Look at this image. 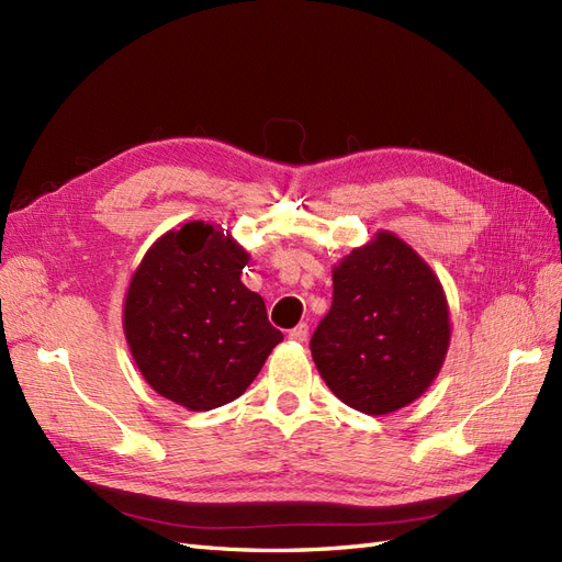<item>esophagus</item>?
Returning a JSON list of instances; mask_svg holds the SVG:
<instances>
[{"mask_svg":"<svg viewBox=\"0 0 562 562\" xmlns=\"http://www.w3.org/2000/svg\"><path fill=\"white\" fill-rule=\"evenodd\" d=\"M288 337L295 339V342H307L310 326H307V323H300V326H295L291 333H288Z\"/></svg>","mask_w":562,"mask_h":562,"instance_id":"34e87169","label":"esophagus"}]
</instances>
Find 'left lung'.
<instances>
[{"label":"left lung","instance_id":"obj_1","mask_svg":"<svg viewBox=\"0 0 562 562\" xmlns=\"http://www.w3.org/2000/svg\"><path fill=\"white\" fill-rule=\"evenodd\" d=\"M450 345L438 277L391 232L333 269V304L312 335L323 382L353 411L389 415L436 380Z\"/></svg>","mask_w":562,"mask_h":562}]
</instances>
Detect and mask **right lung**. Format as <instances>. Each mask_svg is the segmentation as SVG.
Wrapping results in <instances>:
<instances>
[{
	"mask_svg": "<svg viewBox=\"0 0 562 562\" xmlns=\"http://www.w3.org/2000/svg\"><path fill=\"white\" fill-rule=\"evenodd\" d=\"M248 252L209 223L151 244L131 279L124 333L147 384L187 411L239 398L283 335L241 283Z\"/></svg>",
	"mask_w": 562,
	"mask_h": 562,
	"instance_id": "obj_1",
	"label": "right lung"
}]
</instances>
